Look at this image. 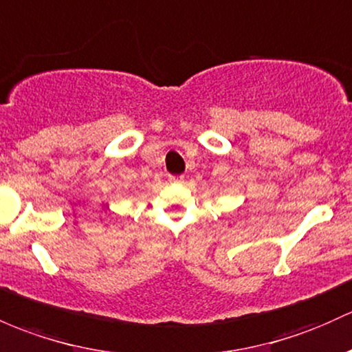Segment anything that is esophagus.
<instances>
[{"label":"esophagus","mask_w":352,"mask_h":352,"mask_svg":"<svg viewBox=\"0 0 352 352\" xmlns=\"http://www.w3.org/2000/svg\"><path fill=\"white\" fill-rule=\"evenodd\" d=\"M169 181H171V183H183L184 176H169Z\"/></svg>","instance_id":"obj_1"}]
</instances>
